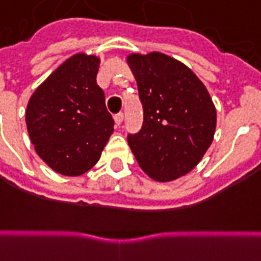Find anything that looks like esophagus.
Here are the masks:
<instances>
[{
	"label": "esophagus",
	"mask_w": 261,
	"mask_h": 261,
	"mask_svg": "<svg viewBox=\"0 0 261 261\" xmlns=\"http://www.w3.org/2000/svg\"><path fill=\"white\" fill-rule=\"evenodd\" d=\"M123 119H124V116H123V113H117V115H115V123H116V125H120L121 123H123Z\"/></svg>",
	"instance_id": "34e87169"
}]
</instances>
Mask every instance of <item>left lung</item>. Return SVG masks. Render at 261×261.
I'll list each match as a JSON object with an SVG mask.
<instances>
[{
    "instance_id": "8db88e82",
    "label": "left lung",
    "mask_w": 261,
    "mask_h": 261,
    "mask_svg": "<svg viewBox=\"0 0 261 261\" xmlns=\"http://www.w3.org/2000/svg\"><path fill=\"white\" fill-rule=\"evenodd\" d=\"M144 123L127 141L150 178L167 182L185 175L209 149L216 131V108L190 67L162 52L131 54Z\"/></svg>"
}]
</instances>
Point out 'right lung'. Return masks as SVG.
Instances as JSON below:
<instances>
[{
  "label": "right lung",
  "instance_id": "obj_1",
  "mask_svg": "<svg viewBox=\"0 0 261 261\" xmlns=\"http://www.w3.org/2000/svg\"><path fill=\"white\" fill-rule=\"evenodd\" d=\"M99 58L76 54L30 96L26 124L34 149L54 171L82 175L96 165L115 121L96 84Z\"/></svg>",
  "mask_w": 261,
  "mask_h": 261
}]
</instances>
